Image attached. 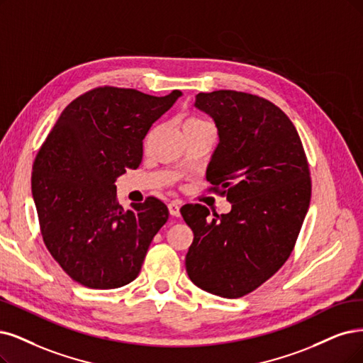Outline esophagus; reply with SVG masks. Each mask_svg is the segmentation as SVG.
<instances>
[{"mask_svg":"<svg viewBox=\"0 0 363 363\" xmlns=\"http://www.w3.org/2000/svg\"><path fill=\"white\" fill-rule=\"evenodd\" d=\"M179 209H181V202H178V200H174V202L169 203V212L172 217H179L181 216Z\"/></svg>","mask_w":363,"mask_h":363,"instance_id":"1","label":"esophagus"}]
</instances>
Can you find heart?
Returning <instances> with one entry per match:
<instances>
[{"mask_svg": "<svg viewBox=\"0 0 363 363\" xmlns=\"http://www.w3.org/2000/svg\"><path fill=\"white\" fill-rule=\"evenodd\" d=\"M209 123H206V121L200 119V118H196V116H189L185 121H184V125L182 128H189V127H200V125H208Z\"/></svg>", "mask_w": 363, "mask_h": 363, "instance_id": "obj_1", "label": "heart"}]
</instances>
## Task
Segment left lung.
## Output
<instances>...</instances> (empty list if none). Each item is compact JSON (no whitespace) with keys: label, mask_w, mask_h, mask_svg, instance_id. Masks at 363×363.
<instances>
[{"label":"left lung","mask_w":363,"mask_h":363,"mask_svg":"<svg viewBox=\"0 0 363 363\" xmlns=\"http://www.w3.org/2000/svg\"><path fill=\"white\" fill-rule=\"evenodd\" d=\"M196 107L218 128L209 191L225 196L232 211L209 220L203 205L181 208L194 233L186 274L208 293L242 298L291 254L311 200L310 166L296 128L269 100L220 89L197 94Z\"/></svg>","instance_id":"left-lung-1"}]
</instances>
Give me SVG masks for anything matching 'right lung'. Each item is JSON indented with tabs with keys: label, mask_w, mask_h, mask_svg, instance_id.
<instances>
[{
	"label": "right lung",
	"mask_w": 363,
	"mask_h": 363,
	"mask_svg": "<svg viewBox=\"0 0 363 363\" xmlns=\"http://www.w3.org/2000/svg\"><path fill=\"white\" fill-rule=\"evenodd\" d=\"M99 86L74 99L40 147L31 190L45 245L62 271L89 289H118L136 278L169 218L155 197L124 211L116 178L142 163L143 139L181 97Z\"/></svg>",
	"instance_id": "right-lung-1"
}]
</instances>
